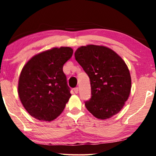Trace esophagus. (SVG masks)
<instances>
[{
    "label": "esophagus",
    "mask_w": 156,
    "mask_h": 156,
    "mask_svg": "<svg viewBox=\"0 0 156 156\" xmlns=\"http://www.w3.org/2000/svg\"><path fill=\"white\" fill-rule=\"evenodd\" d=\"M73 90H74L75 93H76V94L78 92V87H76V88H74V89H73Z\"/></svg>",
    "instance_id": "obj_1"
}]
</instances>
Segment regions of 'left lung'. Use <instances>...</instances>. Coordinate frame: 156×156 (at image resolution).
Instances as JSON below:
<instances>
[{
    "instance_id": "obj_1",
    "label": "left lung",
    "mask_w": 156,
    "mask_h": 156,
    "mask_svg": "<svg viewBox=\"0 0 156 156\" xmlns=\"http://www.w3.org/2000/svg\"><path fill=\"white\" fill-rule=\"evenodd\" d=\"M75 57L90 80L91 98L85 106L101 119L120 112L128 100L131 78L126 64L114 51L89 44L77 49Z\"/></svg>"
}]
</instances>
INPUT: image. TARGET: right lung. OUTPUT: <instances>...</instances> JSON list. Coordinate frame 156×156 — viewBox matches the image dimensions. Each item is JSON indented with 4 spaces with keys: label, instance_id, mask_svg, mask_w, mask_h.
<instances>
[{
    "label": "right lung",
    "instance_id": "right-lung-1",
    "mask_svg": "<svg viewBox=\"0 0 156 156\" xmlns=\"http://www.w3.org/2000/svg\"><path fill=\"white\" fill-rule=\"evenodd\" d=\"M73 53L69 47L54 48L34 55L23 67L18 94L33 117L50 122L64 111L71 94L63 66Z\"/></svg>",
    "mask_w": 156,
    "mask_h": 156
}]
</instances>
